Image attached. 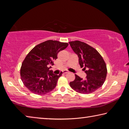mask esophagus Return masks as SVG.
Listing matches in <instances>:
<instances>
[{"mask_svg":"<svg viewBox=\"0 0 129 129\" xmlns=\"http://www.w3.org/2000/svg\"><path fill=\"white\" fill-rule=\"evenodd\" d=\"M62 73H64V74H67V73H69V72L68 71H64L62 72Z\"/></svg>","mask_w":129,"mask_h":129,"instance_id":"esophagus-1","label":"esophagus"}]
</instances>
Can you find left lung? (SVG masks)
I'll list each match as a JSON object with an SVG mask.
<instances>
[{
  "label": "left lung",
  "mask_w": 129,
  "mask_h": 129,
  "mask_svg": "<svg viewBox=\"0 0 129 129\" xmlns=\"http://www.w3.org/2000/svg\"><path fill=\"white\" fill-rule=\"evenodd\" d=\"M69 43L77 54L81 68H84L86 74L84 80L75 75V80L69 83L70 86L78 93H93L101 87L105 81L107 75L105 62L99 52L85 43L77 40Z\"/></svg>",
  "instance_id": "1"
}]
</instances>
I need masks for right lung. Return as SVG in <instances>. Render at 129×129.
Masks as SVG:
<instances>
[{
	"mask_svg": "<svg viewBox=\"0 0 129 129\" xmlns=\"http://www.w3.org/2000/svg\"><path fill=\"white\" fill-rule=\"evenodd\" d=\"M68 45L67 43L47 40L35 47L21 64L20 76L24 85L29 91L39 95L45 94L55 88L62 72L54 75L50 70L59 52Z\"/></svg>",
	"mask_w": 129,
	"mask_h": 129,
	"instance_id": "add662e5",
	"label": "right lung"
}]
</instances>
